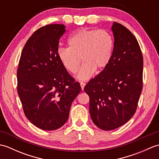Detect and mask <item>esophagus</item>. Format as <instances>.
I'll list each match as a JSON object with an SVG mask.
<instances>
[{
	"label": "esophagus",
	"mask_w": 159,
	"mask_h": 159,
	"mask_svg": "<svg viewBox=\"0 0 159 159\" xmlns=\"http://www.w3.org/2000/svg\"><path fill=\"white\" fill-rule=\"evenodd\" d=\"M80 87H81L82 90H84V87H85V83L83 82H80Z\"/></svg>",
	"instance_id": "34e87169"
}]
</instances>
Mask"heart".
Returning a JSON list of instances; mask_svg holds the SVG:
<instances>
[{
	"label": "heart",
	"mask_w": 159,
	"mask_h": 159,
	"mask_svg": "<svg viewBox=\"0 0 159 159\" xmlns=\"http://www.w3.org/2000/svg\"><path fill=\"white\" fill-rule=\"evenodd\" d=\"M69 48H59L58 58L65 68L75 74L81 62L76 78L85 80L92 77L96 70H102L111 59L113 39L109 32L104 29H82L68 39Z\"/></svg>",
	"instance_id": "obj_1"
}]
</instances>
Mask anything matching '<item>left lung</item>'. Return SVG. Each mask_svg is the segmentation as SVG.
<instances>
[{"instance_id":"obj_1","label":"left lung","mask_w":159,"mask_h":159,"mask_svg":"<svg viewBox=\"0 0 159 159\" xmlns=\"http://www.w3.org/2000/svg\"><path fill=\"white\" fill-rule=\"evenodd\" d=\"M111 31L114 46L110 61L84 88L89 96L91 118L104 130L116 129L130 120L143 87V61L137 39L119 23L113 22Z\"/></svg>"}]
</instances>
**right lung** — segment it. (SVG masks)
<instances>
[{"mask_svg": "<svg viewBox=\"0 0 159 159\" xmlns=\"http://www.w3.org/2000/svg\"><path fill=\"white\" fill-rule=\"evenodd\" d=\"M63 25L39 29L24 46L17 71L18 93L26 117L44 130L61 127L72 103L81 91L57 55Z\"/></svg>", "mask_w": 159, "mask_h": 159, "instance_id": "right-lung-1", "label": "right lung"}]
</instances>
